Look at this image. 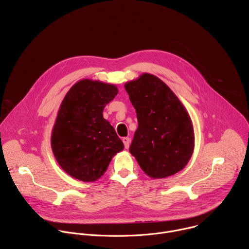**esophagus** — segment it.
Instances as JSON below:
<instances>
[{
    "instance_id": "34e87169",
    "label": "esophagus",
    "mask_w": 249,
    "mask_h": 249,
    "mask_svg": "<svg viewBox=\"0 0 249 249\" xmlns=\"http://www.w3.org/2000/svg\"><path fill=\"white\" fill-rule=\"evenodd\" d=\"M122 141H123V143H124L125 149H128V148H129V145H130V138L124 137V138L122 139Z\"/></svg>"
}]
</instances>
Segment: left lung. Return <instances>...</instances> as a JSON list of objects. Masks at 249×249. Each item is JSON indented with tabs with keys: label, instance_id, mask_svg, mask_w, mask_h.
I'll use <instances>...</instances> for the list:
<instances>
[{
	"label": "left lung",
	"instance_id": "8db88e82",
	"mask_svg": "<svg viewBox=\"0 0 249 249\" xmlns=\"http://www.w3.org/2000/svg\"><path fill=\"white\" fill-rule=\"evenodd\" d=\"M124 87L139 124L129 151L142 170L153 179L182 170L195 146L192 120L182 102L164 82L149 73Z\"/></svg>",
	"mask_w": 249,
	"mask_h": 249
}]
</instances>
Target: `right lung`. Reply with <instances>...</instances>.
<instances>
[{"mask_svg":"<svg viewBox=\"0 0 249 249\" xmlns=\"http://www.w3.org/2000/svg\"><path fill=\"white\" fill-rule=\"evenodd\" d=\"M118 93L115 85L83 79L66 93L52 129L51 148L61 168L74 178L93 182L104 174L123 142L103 109Z\"/></svg>","mask_w":249,"mask_h":249,"instance_id":"right-lung-1","label":"right lung"}]
</instances>
